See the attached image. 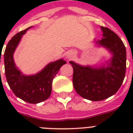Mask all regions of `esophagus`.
<instances>
[{
	"mask_svg": "<svg viewBox=\"0 0 133 133\" xmlns=\"http://www.w3.org/2000/svg\"><path fill=\"white\" fill-rule=\"evenodd\" d=\"M75 55H76V53H75L74 50H69V51H68L67 54H66V59L72 60L75 57Z\"/></svg>",
	"mask_w": 133,
	"mask_h": 133,
	"instance_id": "1",
	"label": "esophagus"
}]
</instances>
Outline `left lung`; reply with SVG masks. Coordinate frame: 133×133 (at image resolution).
I'll use <instances>...</instances> for the list:
<instances>
[{
  "label": "left lung",
  "instance_id": "8db88e82",
  "mask_svg": "<svg viewBox=\"0 0 133 133\" xmlns=\"http://www.w3.org/2000/svg\"><path fill=\"white\" fill-rule=\"evenodd\" d=\"M103 38H95L97 47L108 50L111 56L104 63L82 65L70 61L73 68L72 82L75 90L83 98L99 101L115 95L121 87L126 72V48L121 39L108 28L101 26Z\"/></svg>",
  "mask_w": 133,
  "mask_h": 133
}]
</instances>
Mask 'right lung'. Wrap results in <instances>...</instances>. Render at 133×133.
Segmentation results:
<instances>
[{
    "instance_id": "add662e5",
    "label": "right lung",
    "mask_w": 133,
    "mask_h": 133,
    "mask_svg": "<svg viewBox=\"0 0 133 133\" xmlns=\"http://www.w3.org/2000/svg\"><path fill=\"white\" fill-rule=\"evenodd\" d=\"M32 27L33 26L19 32L10 40L4 51V62L7 83L13 93L24 101L37 104L50 97L52 80L60 68L66 62L61 58L49 63L37 73L29 75L23 74L15 64L14 53L23 35Z\"/></svg>"
}]
</instances>
